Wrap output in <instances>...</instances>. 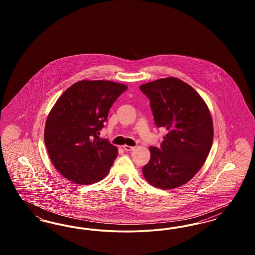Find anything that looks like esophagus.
I'll return each instance as SVG.
<instances>
[{
  "mask_svg": "<svg viewBox=\"0 0 255 255\" xmlns=\"http://www.w3.org/2000/svg\"><path fill=\"white\" fill-rule=\"evenodd\" d=\"M123 149H124L125 151H133V149H134V147H133V146L123 145Z\"/></svg>",
  "mask_w": 255,
  "mask_h": 255,
  "instance_id": "1",
  "label": "esophagus"
}]
</instances>
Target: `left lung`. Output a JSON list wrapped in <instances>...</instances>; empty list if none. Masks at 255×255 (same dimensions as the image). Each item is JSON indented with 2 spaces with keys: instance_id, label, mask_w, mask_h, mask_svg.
I'll use <instances>...</instances> for the list:
<instances>
[{
  "instance_id": "left-lung-1",
  "label": "left lung",
  "mask_w": 255,
  "mask_h": 255,
  "mask_svg": "<svg viewBox=\"0 0 255 255\" xmlns=\"http://www.w3.org/2000/svg\"><path fill=\"white\" fill-rule=\"evenodd\" d=\"M151 101L155 123L167 133L161 146H150L151 158L142 168L146 181L160 189L189 182L206 162L213 141L209 109L194 89L176 77L139 87Z\"/></svg>"
}]
</instances>
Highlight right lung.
Wrapping results in <instances>:
<instances>
[{
    "instance_id": "right-lung-1",
    "label": "right lung",
    "mask_w": 255,
    "mask_h": 255,
    "mask_svg": "<svg viewBox=\"0 0 255 255\" xmlns=\"http://www.w3.org/2000/svg\"><path fill=\"white\" fill-rule=\"evenodd\" d=\"M127 86L105 80H81L68 88L50 110L44 133L49 158L63 177L87 185L104 179L118 148L99 130L110 108Z\"/></svg>"
}]
</instances>
